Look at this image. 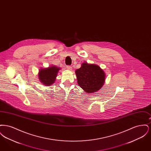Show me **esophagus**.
I'll return each mask as SVG.
<instances>
[{"mask_svg":"<svg viewBox=\"0 0 151 151\" xmlns=\"http://www.w3.org/2000/svg\"><path fill=\"white\" fill-rule=\"evenodd\" d=\"M67 68L68 69V70H72V67L71 66H70V65H67Z\"/></svg>","mask_w":151,"mask_h":151,"instance_id":"obj_1","label":"esophagus"}]
</instances>
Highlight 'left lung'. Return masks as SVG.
<instances>
[{
  "label": "left lung",
  "instance_id": "8db88e82",
  "mask_svg": "<svg viewBox=\"0 0 151 151\" xmlns=\"http://www.w3.org/2000/svg\"><path fill=\"white\" fill-rule=\"evenodd\" d=\"M75 73L79 86L87 93L96 92L104 85L105 73L97 65L84 63Z\"/></svg>",
  "mask_w": 151,
  "mask_h": 151
}]
</instances>
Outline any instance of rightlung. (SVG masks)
<instances>
[{
	"instance_id": "1",
	"label": "right lung",
	"mask_w": 151,
	"mask_h": 151,
	"mask_svg": "<svg viewBox=\"0 0 151 151\" xmlns=\"http://www.w3.org/2000/svg\"><path fill=\"white\" fill-rule=\"evenodd\" d=\"M59 69L55 66L41 69L39 72V79L45 86H50L54 83Z\"/></svg>"
}]
</instances>
